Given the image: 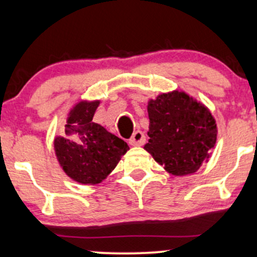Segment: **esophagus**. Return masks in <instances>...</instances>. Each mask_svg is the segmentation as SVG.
I'll return each instance as SVG.
<instances>
[{"instance_id":"obj_1","label":"esophagus","mask_w":257,"mask_h":257,"mask_svg":"<svg viewBox=\"0 0 257 257\" xmlns=\"http://www.w3.org/2000/svg\"><path fill=\"white\" fill-rule=\"evenodd\" d=\"M145 143V135H144L143 132L137 131L134 134L132 135V138L129 139V144L132 146H141Z\"/></svg>"}]
</instances>
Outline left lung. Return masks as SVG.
<instances>
[{"label":"left lung","instance_id":"obj_1","mask_svg":"<svg viewBox=\"0 0 257 257\" xmlns=\"http://www.w3.org/2000/svg\"><path fill=\"white\" fill-rule=\"evenodd\" d=\"M149 143L144 146L174 176L194 174L211 157L217 139L210 110L182 90L161 93L147 101Z\"/></svg>","mask_w":257,"mask_h":257}]
</instances>
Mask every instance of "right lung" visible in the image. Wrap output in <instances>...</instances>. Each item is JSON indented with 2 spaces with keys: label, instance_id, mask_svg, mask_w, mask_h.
Masks as SVG:
<instances>
[{
  "label": "right lung",
  "instance_id": "right-lung-1",
  "mask_svg": "<svg viewBox=\"0 0 257 257\" xmlns=\"http://www.w3.org/2000/svg\"><path fill=\"white\" fill-rule=\"evenodd\" d=\"M100 100H79L66 117L65 137L54 138V153L63 172L82 185H98L117 167L128 144L93 122Z\"/></svg>",
  "mask_w": 257,
  "mask_h": 257
}]
</instances>
